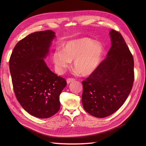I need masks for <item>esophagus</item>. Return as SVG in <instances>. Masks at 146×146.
Listing matches in <instances>:
<instances>
[{
    "instance_id": "obj_1",
    "label": "esophagus",
    "mask_w": 146,
    "mask_h": 146,
    "mask_svg": "<svg viewBox=\"0 0 146 146\" xmlns=\"http://www.w3.org/2000/svg\"><path fill=\"white\" fill-rule=\"evenodd\" d=\"M67 83L68 84H70V82H74L75 81V79L74 78H68L67 79Z\"/></svg>"
}]
</instances>
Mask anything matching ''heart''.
<instances>
[{
	"label": "heart",
	"instance_id": "heart-1",
	"mask_svg": "<svg viewBox=\"0 0 146 146\" xmlns=\"http://www.w3.org/2000/svg\"><path fill=\"white\" fill-rule=\"evenodd\" d=\"M104 48L99 42L88 37L73 40L65 43L62 51H55L52 60L57 71L64 72L74 60V68L82 75L92 74L98 66L103 56Z\"/></svg>",
	"mask_w": 146,
	"mask_h": 146
}]
</instances>
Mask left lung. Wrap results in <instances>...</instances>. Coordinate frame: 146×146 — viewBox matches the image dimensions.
Masks as SVG:
<instances>
[{
  "mask_svg": "<svg viewBox=\"0 0 146 146\" xmlns=\"http://www.w3.org/2000/svg\"><path fill=\"white\" fill-rule=\"evenodd\" d=\"M111 47L106 58L82 81V105L90 114L105 118L115 113L128 97L133 84L134 60L121 34L110 32Z\"/></svg>",
  "mask_w": 146,
  "mask_h": 146,
  "instance_id": "8db88e82",
  "label": "left lung"
}]
</instances>
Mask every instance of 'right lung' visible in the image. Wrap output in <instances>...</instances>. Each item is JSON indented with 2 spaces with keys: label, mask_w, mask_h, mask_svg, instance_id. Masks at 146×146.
Wrapping results in <instances>:
<instances>
[{
  "label": "right lung",
  "mask_w": 146,
  "mask_h": 146,
  "mask_svg": "<svg viewBox=\"0 0 146 146\" xmlns=\"http://www.w3.org/2000/svg\"><path fill=\"white\" fill-rule=\"evenodd\" d=\"M55 36L50 30L29 34L17 43L9 60L17 100L29 114L40 118H49L58 111L59 96L67 84L43 60Z\"/></svg>",
  "instance_id": "obj_1"
}]
</instances>
